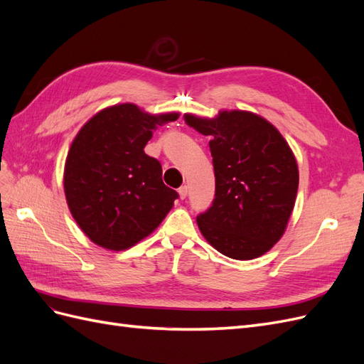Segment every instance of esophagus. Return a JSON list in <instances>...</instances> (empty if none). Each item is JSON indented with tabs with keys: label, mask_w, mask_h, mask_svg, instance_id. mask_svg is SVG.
<instances>
[{
	"label": "esophagus",
	"mask_w": 364,
	"mask_h": 364,
	"mask_svg": "<svg viewBox=\"0 0 364 364\" xmlns=\"http://www.w3.org/2000/svg\"><path fill=\"white\" fill-rule=\"evenodd\" d=\"M178 193H179V196H181V199H185V197L188 196V186H186V185H182L181 188L178 190Z\"/></svg>",
	"instance_id": "1"
}]
</instances>
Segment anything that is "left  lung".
Segmentation results:
<instances>
[{
    "mask_svg": "<svg viewBox=\"0 0 364 364\" xmlns=\"http://www.w3.org/2000/svg\"><path fill=\"white\" fill-rule=\"evenodd\" d=\"M185 121L211 136L215 196L197 215L200 232L229 258L264 255L282 237L299 185L287 141L269 121L243 111H223L214 119L186 114Z\"/></svg>",
    "mask_w": 364,
    "mask_h": 364,
    "instance_id": "left-lung-1",
    "label": "left lung"
}]
</instances>
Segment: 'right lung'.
I'll use <instances>...</instances> for the list:
<instances>
[{"instance_id":"obj_1","label":"right lung","mask_w":364,"mask_h":364,"mask_svg":"<svg viewBox=\"0 0 364 364\" xmlns=\"http://www.w3.org/2000/svg\"><path fill=\"white\" fill-rule=\"evenodd\" d=\"M178 114L150 115L135 105L103 109L80 129L65 162L70 211L95 245L124 250L155 230L179 194L146 155L153 132Z\"/></svg>"}]
</instances>
